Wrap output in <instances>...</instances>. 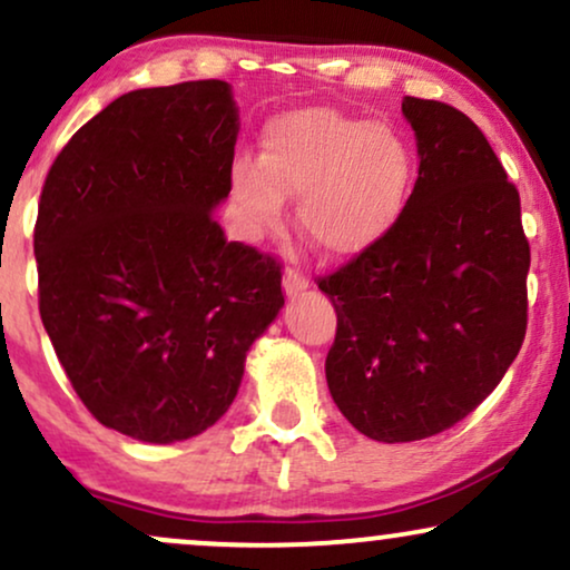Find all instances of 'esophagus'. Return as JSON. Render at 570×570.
Returning <instances> with one entry per match:
<instances>
[{
    "mask_svg": "<svg viewBox=\"0 0 570 570\" xmlns=\"http://www.w3.org/2000/svg\"><path fill=\"white\" fill-rule=\"evenodd\" d=\"M307 284H311L307 276H303L299 271H294V267H289V271L284 273V292L289 294V297H294V294H299V292H305Z\"/></svg>",
    "mask_w": 570,
    "mask_h": 570,
    "instance_id": "1",
    "label": "esophagus"
}]
</instances>
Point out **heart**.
I'll use <instances>...</instances> for the list:
<instances>
[{
	"instance_id": "obj_1",
	"label": "heart",
	"mask_w": 570,
	"mask_h": 570,
	"mask_svg": "<svg viewBox=\"0 0 570 570\" xmlns=\"http://www.w3.org/2000/svg\"><path fill=\"white\" fill-rule=\"evenodd\" d=\"M414 156L397 129L334 108L276 116L259 164L238 161L233 198L255 230L278 223L286 196H303L297 225L328 257L372 249L406 204Z\"/></svg>"
}]
</instances>
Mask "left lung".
Wrapping results in <instances>:
<instances>
[{
  "mask_svg": "<svg viewBox=\"0 0 570 570\" xmlns=\"http://www.w3.org/2000/svg\"><path fill=\"white\" fill-rule=\"evenodd\" d=\"M420 175L372 249L318 289L337 311L326 382L347 422L382 443L454 428L523 345L531 246L518 188L454 106L406 98Z\"/></svg>",
  "mask_w": 570,
  "mask_h": 570,
  "instance_id": "obj_1",
  "label": "left lung"
}]
</instances>
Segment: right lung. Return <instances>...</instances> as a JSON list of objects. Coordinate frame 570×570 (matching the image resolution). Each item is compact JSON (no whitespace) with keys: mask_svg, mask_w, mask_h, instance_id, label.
<instances>
[{"mask_svg":"<svg viewBox=\"0 0 570 570\" xmlns=\"http://www.w3.org/2000/svg\"><path fill=\"white\" fill-rule=\"evenodd\" d=\"M236 135L225 81L135 89L66 142L42 185L39 315L89 414L137 441L212 428L284 305L278 259L215 219Z\"/></svg>","mask_w":570,"mask_h":570,"instance_id":"obj_1","label":"right lung"}]
</instances>
